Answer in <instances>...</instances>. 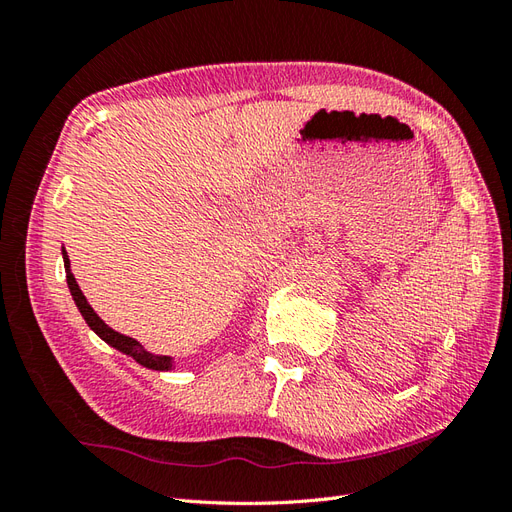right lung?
Masks as SVG:
<instances>
[{
  "label": "right lung",
  "instance_id": "obj_1",
  "mask_svg": "<svg viewBox=\"0 0 512 512\" xmlns=\"http://www.w3.org/2000/svg\"><path fill=\"white\" fill-rule=\"evenodd\" d=\"M62 258H64L68 290H71V295H73V301H75L77 310L81 312V316H84V321L88 323V327L94 331V334L99 336L101 340H105V342L109 344V347H114V349H118L120 353L133 357L135 362L142 364L144 368H150V370H172V368H174V359H172V357L150 353V351H146V349L142 347V344L137 342L135 338L118 334L116 329L105 325V321L101 319L99 314H96V312L92 310L88 299L84 297V293H81V288H79V284H77V280H75V275H73V271H71V260H68L64 247H62Z\"/></svg>",
  "mask_w": 512,
  "mask_h": 512
}]
</instances>
